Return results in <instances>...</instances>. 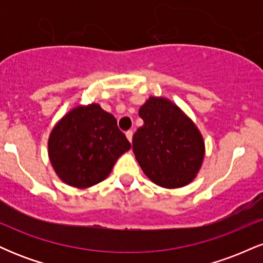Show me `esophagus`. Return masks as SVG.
<instances>
[{"label":"esophagus","mask_w":263,"mask_h":263,"mask_svg":"<svg viewBox=\"0 0 263 263\" xmlns=\"http://www.w3.org/2000/svg\"><path fill=\"white\" fill-rule=\"evenodd\" d=\"M132 136H134V134H132V131H127L126 132V137H127V140L129 142H132Z\"/></svg>","instance_id":"esophagus-1"}]
</instances>
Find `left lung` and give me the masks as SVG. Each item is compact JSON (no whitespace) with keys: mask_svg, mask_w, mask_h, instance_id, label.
<instances>
[{"mask_svg":"<svg viewBox=\"0 0 263 263\" xmlns=\"http://www.w3.org/2000/svg\"><path fill=\"white\" fill-rule=\"evenodd\" d=\"M143 126L132 138L142 171L157 185L185 186L203 164L205 143L192 119L167 98H151L140 107Z\"/></svg>","mask_w":263,"mask_h":263,"instance_id":"left-lung-1","label":"left lung"}]
</instances>
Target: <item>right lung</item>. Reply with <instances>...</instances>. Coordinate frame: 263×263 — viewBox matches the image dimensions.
<instances>
[{
  "instance_id": "1",
  "label": "right lung",
  "mask_w": 263,
  "mask_h": 263,
  "mask_svg": "<svg viewBox=\"0 0 263 263\" xmlns=\"http://www.w3.org/2000/svg\"><path fill=\"white\" fill-rule=\"evenodd\" d=\"M131 148L114 115L99 104L78 105L55 123L48 155L57 176L74 188L106 179L119 157Z\"/></svg>"
}]
</instances>
